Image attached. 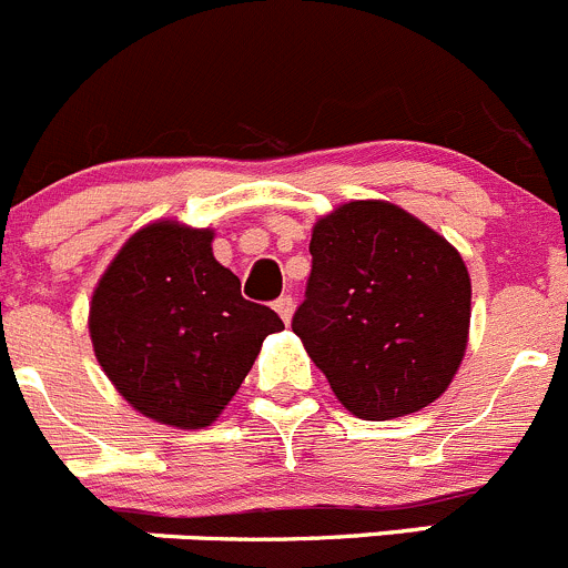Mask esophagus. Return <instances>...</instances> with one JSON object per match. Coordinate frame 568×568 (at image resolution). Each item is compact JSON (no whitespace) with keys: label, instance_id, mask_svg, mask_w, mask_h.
Returning <instances> with one entry per match:
<instances>
[{"label":"esophagus","instance_id":"34e87169","mask_svg":"<svg viewBox=\"0 0 568 568\" xmlns=\"http://www.w3.org/2000/svg\"><path fill=\"white\" fill-rule=\"evenodd\" d=\"M273 308H276V312H278V317L284 320V325H290V320H292V312H295V301H292L290 295H282V297H278L276 303H273Z\"/></svg>","mask_w":568,"mask_h":568}]
</instances>
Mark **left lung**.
<instances>
[{
	"mask_svg": "<svg viewBox=\"0 0 568 568\" xmlns=\"http://www.w3.org/2000/svg\"><path fill=\"white\" fill-rule=\"evenodd\" d=\"M292 331L358 419L430 406L464 362L473 282L462 254L403 206L347 201L312 226Z\"/></svg>",
	"mask_w": 568,
	"mask_h": 568,
	"instance_id": "obj_1",
	"label": "left lung"
}]
</instances>
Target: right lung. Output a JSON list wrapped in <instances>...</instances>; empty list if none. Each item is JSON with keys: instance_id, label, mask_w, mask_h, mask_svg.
Here are the masks:
<instances>
[{"instance_id": "obj_1", "label": "right lung", "mask_w": 568, "mask_h": 568, "mask_svg": "<svg viewBox=\"0 0 568 568\" xmlns=\"http://www.w3.org/2000/svg\"><path fill=\"white\" fill-rule=\"evenodd\" d=\"M215 229L176 217L145 223L93 286L88 331L118 395L154 423L201 430L215 423L254 367L273 308L240 295L212 254Z\"/></svg>"}]
</instances>
